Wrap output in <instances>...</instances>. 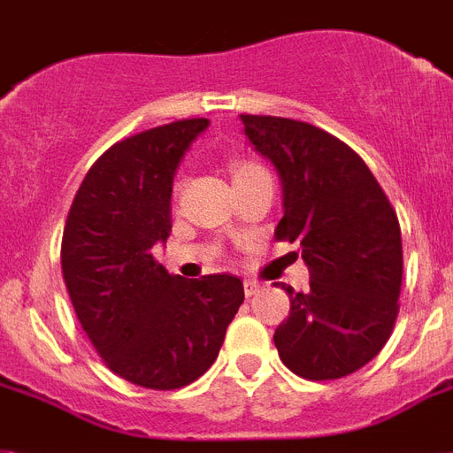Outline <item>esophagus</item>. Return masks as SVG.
<instances>
[{"instance_id": "obj_1", "label": "esophagus", "mask_w": 453, "mask_h": 453, "mask_svg": "<svg viewBox=\"0 0 453 453\" xmlns=\"http://www.w3.org/2000/svg\"><path fill=\"white\" fill-rule=\"evenodd\" d=\"M258 290H260L258 281H253V279H246V281H244V293H246V297L256 296Z\"/></svg>"}]
</instances>
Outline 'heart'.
Wrapping results in <instances>:
<instances>
[{
    "mask_svg": "<svg viewBox=\"0 0 453 453\" xmlns=\"http://www.w3.org/2000/svg\"><path fill=\"white\" fill-rule=\"evenodd\" d=\"M258 163H249V160H233L230 163V174H233V181H239V179H244V176H251L256 172H260ZM174 190H179V183L174 186Z\"/></svg>",
    "mask_w": 453,
    "mask_h": 453,
    "instance_id": "heart-1",
    "label": "heart"
}]
</instances>
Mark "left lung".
I'll return each instance as SVG.
<instances>
[{"label":"left lung","instance_id":"1","mask_svg":"<svg viewBox=\"0 0 453 453\" xmlns=\"http://www.w3.org/2000/svg\"><path fill=\"white\" fill-rule=\"evenodd\" d=\"M249 142L284 186L274 239L303 249L310 290L290 297L274 330L284 365L311 381L342 380L367 365L398 319L403 239L395 209L363 157L330 132L279 116H239Z\"/></svg>","mask_w":453,"mask_h":453}]
</instances>
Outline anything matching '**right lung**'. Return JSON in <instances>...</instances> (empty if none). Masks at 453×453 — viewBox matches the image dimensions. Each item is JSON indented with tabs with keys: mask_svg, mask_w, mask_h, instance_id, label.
<instances>
[{
	"mask_svg": "<svg viewBox=\"0 0 453 453\" xmlns=\"http://www.w3.org/2000/svg\"><path fill=\"white\" fill-rule=\"evenodd\" d=\"M207 125L174 120L113 143L88 169L62 233V277L81 328L111 372L153 391L207 372L244 303L242 279H181L150 253L172 233L176 165Z\"/></svg>",
	"mask_w": 453,
	"mask_h": 453,
	"instance_id": "right-lung-1",
	"label": "right lung"
}]
</instances>
